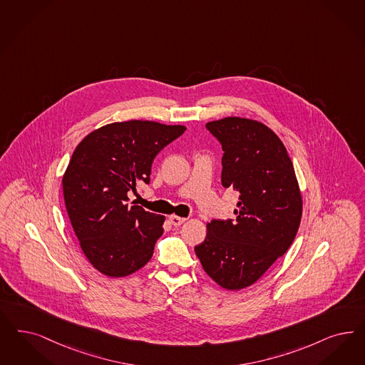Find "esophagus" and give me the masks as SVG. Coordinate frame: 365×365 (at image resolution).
Returning <instances> with one entry per match:
<instances>
[{
  "instance_id": "34e87169",
  "label": "esophagus",
  "mask_w": 365,
  "mask_h": 365,
  "mask_svg": "<svg viewBox=\"0 0 365 365\" xmlns=\"http://www.w3.org/2000/svg\"><path fill=\"white\" fill-rule=\"evenodd\" d=\"M185 221H186V218H183V217H178V215H171V217H170V222H171L174 227H180Z\"/></svg>"
}]
</instances>
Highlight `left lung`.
<instances>
[{
	"label": "left lung",
	"instance_id": "1",
	"mask_svg": "<svg viewBox=\"0 0 365 365\" xmlns=\"http://www.w3.org/2000/svg\"><path fill=\"white\" fill-rule=\"evenodd\" d=\"M222 147L221 182L239 192L233 220H212L194 250L221 287L245 289L283 256L301 224L294 165L280 138L262 123L227 117L206 124Z\"/></svg>",
	"mask_w": 365,
	"mask_h": 365
}]
</instances>
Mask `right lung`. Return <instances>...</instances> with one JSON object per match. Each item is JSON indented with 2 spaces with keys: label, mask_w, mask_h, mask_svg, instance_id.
I'll list each match as a JSON object with an SVG mask.
<instances>
[{
  "label": "right lung",
  "mask_w": 365,
  "mask_h": 365,
  "mask_svg": "<svg viewBox=\"0 0 365 365\" xmlns=\"http://www.w3.org/2000/svg\"><path fill=\"white\" fill-rule=\"evenodd\" d=\"M182 125L125 121L83 138L63 176L64 203L81 248L103 275L121 277L147 264L163 235V215L129 206V191L150 185L156 155L185 133Z\"/></svg>",
  "instance_id": "1"
}]
</instances>
